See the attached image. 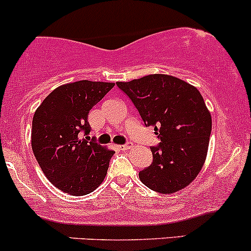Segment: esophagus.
Listing matches in <instances>:
<instances>
[{
  "mask_svg": "<svg viewBox=\"0 0 251 251\" xmlns=\"http://www.w3.org/2000/svg\"><path fill=\"white\" fill-rule=\"evenodd\" d=\"M131 147H133V145H131L130 142H128V143H125V145H121L120 149L121 151H128V149H130Z\"/></svg>",
  "mask_w": 251,
  "mask_h": 251,
  "instance_id": "obj_1",
  "label": "esophagus"
}]
</instances>
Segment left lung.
Masks as SVG:
<instances>
[{"label": "left lung", "mask_w": 251, "mask_h": 251, "mask_svg": "<svg viewBox=\"0 0 251 251\" xmlns=\"http://www.w3.org/2000/svg\"><path fill=\"white\" fill-rule=\"evenodd\" d=\"M116 84L136 106L146 126H153L161 141L151 148L153 162L139 173L141 181L163 194L188 186L206 159L212 128L201 92L168 75H149Z\"/></svg>", "instance_id": "left-lung-1"}]
</instances>
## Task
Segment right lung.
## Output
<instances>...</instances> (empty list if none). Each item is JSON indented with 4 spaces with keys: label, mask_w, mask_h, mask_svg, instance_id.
I'll return each mask as SVG.
<instances>
[{
    "label": "right lung",
    "mask_w": 251,
    "mask_h": 251,
    "mask_svg": "<svg viewBox=\"0 0 251 251\" xmlns=\"http://www.w3.org/2000/svg\"><path fill=\"white\" fill-rule=\"evenodd\" d=\"M115 83L79 80L53 90L33 116L32 149L46 178L71 196L102 184L115 151L81 139L91 130L89 111Z\"/></svg>",
    "instance_id": "1"
}]
</instances>
